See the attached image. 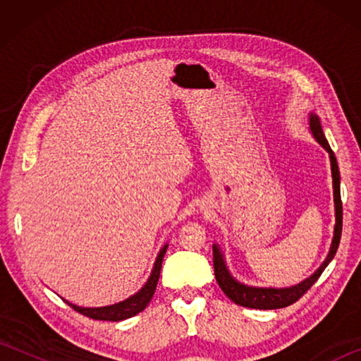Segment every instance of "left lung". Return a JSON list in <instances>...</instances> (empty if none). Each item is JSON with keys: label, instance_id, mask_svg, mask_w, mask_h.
Listing matches in <instances>:
<instances>
[{"label": "left lung", "instance_id": "obj_1", "mask_svg": "<svg viewBox=\"0 0 361 361\" xmlns=\"http://www.w3.org/2000/svg\"><path fill=\"white\" fill-rule=\"evenodd\" d=\"M310 130H312L314 137L317 142H319L323 148L329 152V159H331V173H333V189H334V209H336V224H334V237L331 248H329V253L323 264L319 267L314 276L305 279L296 286H290V288H253V286H247L237 282V280L232 279L228 269H226L223 255L219 252L216 245H213V267H215V277L219 285V288L228 296L231 301L235 304L243 305V307L250 309H282L286 305H291L296 302L299 298H302L307 290H310L322 272L325 271V267L329 264V261L334 258L336 252H338L339 242H341V234H342V200H341V175H339V167L338 161H336V156L333 149L329 148V143L326 142L325 135H323L320 121L315 114H310Z\"/></svg>", "mask_w": 361, "mask_h": 361}]
</instances>
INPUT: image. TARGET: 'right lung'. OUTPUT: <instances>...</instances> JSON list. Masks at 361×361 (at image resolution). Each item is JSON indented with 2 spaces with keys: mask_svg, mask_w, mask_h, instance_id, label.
<instances>
[{
  "mask_svg": "<svg viewBox=\"0 0 361 361\" xmlns=\"http://www.w3.org/2000/svg\"><path fill=\"white\" fill-rule=\"evenodd\" d=\"M167 252V245L164 247L161 252L157 255V259L154 262V269H152L151 277L148 279V282L140 290L137 295H133L132 298L126 299L119 304H113V305H106V307H79V305H75L66 301V304L76 310V312L82 314L89 319L94 320H106V322H121L126 319H130V317L137 315L142 312V310L149 304L152 295H154L156 286L159 282V276H161V267H162V259L164 255Z\"/></svg>",
  "mask_w": 361,
  "mask_h": 361,
  "instance_id": "add662e5",
  "label": "right lung"
}]
</instances>
